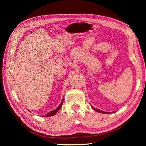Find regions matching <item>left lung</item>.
I'll return each instance as SVG.
<instances>
[{"instance_id": "left-lung-1", "label": "left lung", "mask_w": 146, "mask_h": 146, "mask_svg": "<svg viewBox=\"0 0 146 146\" xmlns=\"http://www.w3.org/2000/svg\"><path fill=\"white\" fill-rule=\"evenodd\" d=\"M91 107L92 108V109H94V110H96V111H97L98 112H99V113H108V112H105V111H102V110H99V109H96L94 107H92V106H91Z\"/></svg>"}]
</instances>
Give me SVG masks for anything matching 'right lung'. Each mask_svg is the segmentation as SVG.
I'll return each instance as SVG.
<instances>
[{
	"label": "right lung",
	"mask_w": 146,
	"mask_h": 146,
	"mask_svg": "<svg viewBox=\"0 0 146 146\" xmlns=\"http://www.w3.org/2000/svg\"><path fill=\"white\" fill-rule=\"evenodd\" d=\"M63 100H62V102H61L60 105L58 106V107H57L56 109H55V110H53V111H51L50 112L47 113V114H46V115H45L44 116H45V117H49V116H52L55 115V114L57 112H58V110H59L60 109V108L61 107V106H62V105H63Z\"/></svg>",
	"instance_id": "obj_1"
}]
</instances>
